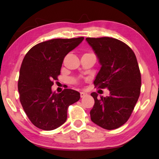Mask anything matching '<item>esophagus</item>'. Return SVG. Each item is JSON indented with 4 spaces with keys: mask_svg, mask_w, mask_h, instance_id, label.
I'll return each mask as SVG.
<instances>
[{
    "mask_svg": "<svg viewBox=\"0 0 159 159\" xmlns=\"http://www.w3.org/2000/svg\"><path fill=\"white\" fill-rule=\"evenodd\" d=\"M80 98H84V97L87 96L88 94L85 93V92H80Z\"/></svg>",
    "mask_w": 159,
    "mask_h": 159,
    "instance_id": "1",
    "label": "esophagus"
}]
</instances>
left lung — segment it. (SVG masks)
<instances>
[{
    "mask_svg": "<svg viewBox=\"0 0 159 159\" xmlns=\"http://www.w3.org/2000/svg\"><path fill=\"white\" fill-rule=\"evenodd\" d=\"M101 65L94 80L99 88H107L109 95L91 93L95 104L90 118L101 128L114 130L127 122L140 94L141 74L136 56L119 40L109 37L86 38Z\"/></svg>",
    "mask_w": 159,
    "mask_h": 159,
    "instance_id": "8db88e82",
    "label": "left lung"
}]
</instances>
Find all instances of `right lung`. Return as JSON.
<instances>
[{
	"label": "right lung",
	"mask_w": 159,
	"mask_h": 159,
	"mask_svg": "<svg viewBox=\"0 0 159 159\" xmlns=\"http://www.w3.org/2000/svg\"><path fill=\"white\" fill-rule=\"evenodd\" d=\"M84 38L56 39L34 45L22 61L18 80L20 102L29 120L37 128L52 130L65 123L67 109L80 99V93L64 89L52 92L64 58Z\"/></svg>",
	"instance_id": "add662e5"
}]
</instances>
